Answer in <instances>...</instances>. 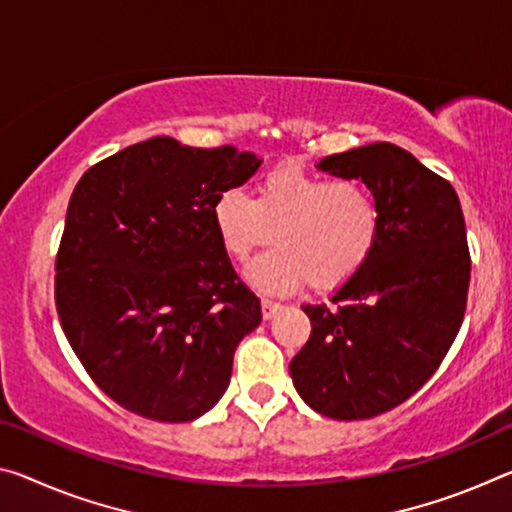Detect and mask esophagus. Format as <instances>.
<instances>
[{"label": "esophagus", "mask_w": 512, "mask_h": 512, "mask_svg": "<svg viewBox=\"0 0 512 512\" xmlns=\"http://www.w3.org/2000/svg\"><path fill=\"white\" fill-rule=\"evenodd\" d=\"M280 303H275V300H271V298H262V316L266 321L269 319H273L275 314H278V310H280Z\"/></svg>", "instance_id": "34e87169"}]
</instances>
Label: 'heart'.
I'll list each match as a JSON object with an SVG mask.
<instances>
[{"label": "heart", "instance_id": "heart-1", "mask_svg": "<svg viewBox=\"0 0 512 512\" xmlns=\"http://www.w3.org/2000/svg\"><path fill=\"white\" fill-rule=\"evenodd\" d=\"M212 218L225 253L237 262L278 243L248 269L266 291L305 285L332 289L358 273L378 237V205L358 180H330L298 166L262 177L250 200L239 189L218 193Z\"/></svg>", "mask_w": 512, "mask_h": 512}]
</instances>
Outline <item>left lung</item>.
Listing matches in <instances>:
<instances>
[{
	"instance_id": "obj_1",
	"label": "left lung",
	"mask_w": 512,
	"mask_h": 512,
	"mask_svg": "<svg viewBox=\"0 0 512 512\" xmlns=\"http://www.w3.org/2000/svg\"><path fill=\"white\" fill-rule=\"evenodd\" d=\"M316 168L367 184L378 237L335 305H303L312 335L289 373L319 415L371 419L424 387L458 335L472 271L465 218L453 186L394 143L330 154Z\"/></svg>"
}]
</instances>
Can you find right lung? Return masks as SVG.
<instances>
[{
  "instance_id": "obj_1",
  "label": "right lung",
  "mask_w": 512,
  "mask_h": 512,
  "mask_svg": "<svg viewBox=\"0 0 512 512\" xmlns=\"http://www.w3.org/2000/svg\"><path fill=\"white\" fill-rule=\"evenodd\" d=\"M259 164L232 145L154 136L77 182L56 255V312L88 376L120 408L182 424L225 394L262 307L234 273L212 207Z\"/></svg>"
}]
</instances>
